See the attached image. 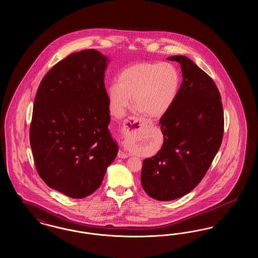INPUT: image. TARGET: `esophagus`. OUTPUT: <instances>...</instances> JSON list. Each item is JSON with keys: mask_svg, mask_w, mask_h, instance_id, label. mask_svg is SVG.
I'll list each match as a JSON object with an SVG mask.
<instances>
[{"mask_svg": "<svg viewBox=\"0 0 258 258\" xmlns=\"http://www.w3.org/2000/svg\"><path fill=\"white\" fill-rule=\"evenodd\" d=\"M142 124H143V121L142 120L135 119V118H133V119L126 121L124 124H123V135H126L127 133H131V132H134V131L138 130V127L142 126ZM118 157L121 158V159H126L128 157V155L126 153L123 152V151H120L118 153Z\"/></svg>", "mask_w": 258, "mask_h": 258, "instance_id": "esophagus-1", "label": "esophagus"}]
</instances>
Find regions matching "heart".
I'll use <instances>...</instances> for the list:
<instances>
[{
	"label": "heart",
	"instance_id": "heart-1",
	"mask_svg": "<svg viewBox=\"0 0 258 258\" xmlns=\"http://www.w3.org/2000/svg\"><path fill=\"white\" fill-rule=\"evenodd\" d=\"M181 85L178 70L168 62H137L124 69L118 83H111L107 98L111 113L121 118L131 104L146 117L158 119L174 104Z\"/></svg>",
	"mask_w": 258,
	"mask_h": 258
}]
</instances>
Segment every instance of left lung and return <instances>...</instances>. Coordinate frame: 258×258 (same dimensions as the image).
<instances>
[{"label":"left lung","mask_w":258,"mask_h":258,"mask_svg":"<svg viewBox=\"0 0 258 258\" xmlns=\"http://www.w3.org/2000/svg\"><path fill=\"white\" fill-rule=\"evenodd\" d=\"M167 60L181 64L183 81L171 108L160 119L163 144L143 161L141 184L149 197L170 201L191 191L203 179L221 147L223 109L213 79L185 56Z\"/></svg>","instance_id":"left-lung-1"}]
</instances>
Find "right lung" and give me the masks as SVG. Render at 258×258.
<instances>
[{
  "mask_svg": "<svg viewBox=\"0 0 258 258\" xmlns=\"http://www.w3.org/2000/svg\"><path fill=\"white\" fill-rule=\"evenodd\" d=\"M108 61L98 50L75 52L37 89L30 126L36 168L49 187L72 198L98 189L119 150L108 130Z\"/></svg>",
  "mask_w": 258,
  "mask_h": 258,
  "instance_id": "obj_1",
  "label": "right lung"
}]
</instances>
